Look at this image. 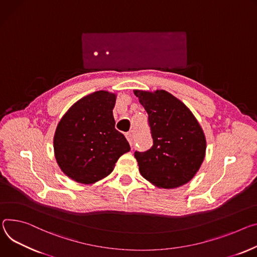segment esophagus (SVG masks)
I'll return each mask as SVG.
<instances>
[{
    "mask_svg": "<svg viewBox=\"0 0 257 257\" xmlns=\"http://www.w3.org/2000/svg\"><path fill=\"white\" fill-rule=\"evenodd\" d=\"M125 136H126V138H127V141L129 142L130 146L132 147V142H133V135H132V133H131V132H128V133L125 134Z\"/></svg>",
    "mask_w": 257,
    "mask_h": 257,
    "instance_id": "1",
    "label": "esophagus"
}]
</instances>
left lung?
<instances>
[{"mask_svg": "<svg viewBox=\"0 0 257 257\" xmlns=\"http://www.w3.org/2000/svg\"><path fill=\"white\" fill-rule=\"evenodd\" d=\"M149 114L153 147L135 152L139 172L160 189H176L199 171L206 154V138L193 112L165 90H134Z\"/></svg>", "mask_w": 257, "mask_h": 257, "instance_id": "obj_1", "label": "left lung"}]
</instances>
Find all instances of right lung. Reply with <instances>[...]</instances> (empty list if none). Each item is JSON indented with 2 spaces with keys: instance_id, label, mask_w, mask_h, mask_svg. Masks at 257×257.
<instances>
[{
  "instance_id": "1",
  "label": "right lung",
  "mask_w": 257,
  "mask_h": 257,
  "mask_svg": "<svg viewBox=\"0 0 257 257\" xmlns=\"http://www.w3.org/2000/svg\"><path fill=\"white\" fill-rule=\"evenodd\" d=\"M116 95L96 91L74 103L59 121L54 156L71 179L94 183L109 175L119 158L130 151L125 136L114 128L112 109Z\"/></svg>"
}]
</instances>
